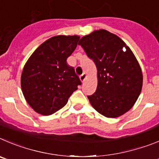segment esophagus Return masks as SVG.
Returning a JSON list of instances; mask_svg holds the SVG:
<instances>
[{
	"mask_svg": "<svg viewBox=\"0 0 159 159\" xmlns=\"http://www.w3.org/2000/svg\"><path fill=\"white\" fill-rule=\"evenodd\" d=\"M86 78H87V75L85 74V73H84V74H82L81 76H80V80H81V82H84V81H85V80L86 79Z\"/></svg>",
	"mask_w": 159,
	"mask_h": 159,
	"instance_id": "obj_1",
	"label": "esophagus"
}]
</instances>
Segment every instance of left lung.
<instances>
[{
    "instance_id": "left-lung-1",
    "label": "left lung",
    "mask_w": 159,
    "mask_h": 159,
    "mask_svg": "<svg viewBox=\"0 0 159 159\" xmlns=\"http://www.w3.org/2000/svg\"><path fill=\"white\" fill-rule=\"evenodd\" d=\"M78 44L97 70V90L88 96L91 105L108 118L124 115L134 106L143 87L135 55L120 37L104 29L83 36Z\"/></svg>"
}]
</instances>
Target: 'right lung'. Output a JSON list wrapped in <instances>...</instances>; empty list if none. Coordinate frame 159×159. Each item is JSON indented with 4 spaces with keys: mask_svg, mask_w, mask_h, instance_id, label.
<instances>
[{
    "mask_svg": "<svg viewBox=\"0 0 159 159\" xmlns=\"http://www.w3.org/2000/svg\"><path fill=\"white\" fill-rule=\"evenodd\" d=\"M79 35H56L43 43L23 69L24 97L37 113L49 116L66 104L81 81L66 59L77 48Z\"/></svg>",
    "mask_w": 159,
    "mask_h": 159,
    "instance_id": "1",
    "label": "right lung"
}]
</instances>
